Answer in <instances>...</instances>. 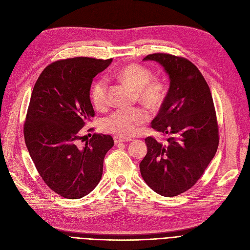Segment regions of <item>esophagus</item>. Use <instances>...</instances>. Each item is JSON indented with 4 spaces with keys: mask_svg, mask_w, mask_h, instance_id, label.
Returning <instances> with one entry per match:
<instances>
[{
    "mask_svg": "<svg viewBox=\"0 0 250 250\" xmlns=\"http://www.w3.org/2000/svg\"><path fill=\"white\" fill-rule=\"evenodd\" d=\"M128 141H131V139H125V138L117 137V136H115V137H114V143H115L116 145H117V144H121V143L128 142Z\"/></svg>",
    "mask_w": 250,
    "mask_h": 250,
    "instance_id": "obj_1",
    "label": "esophagus"
}]
</instances>
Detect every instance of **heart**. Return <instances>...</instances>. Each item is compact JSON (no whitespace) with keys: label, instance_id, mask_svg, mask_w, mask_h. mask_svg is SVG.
<instances>
[{"label":"heart","instance_id":"b5f03b06","mask_svg":"<svg viewBox=\"0 0 250 250\" xmlns=\"http://www.w3.org/2000/svg\"><path fill=\"white\" fill-rule=\"evenodd\" d=\"M118 78L136 90L139 101L150 108H158L167 96V84L160 79H152L153 73L142 65H128L118 72ZM92 104L97 109H104L108 105V83L105 79H98L90 89ZM149 118L142 107L122 108L102 119L101 126L105 132L117 137L129 138L137 135Z\"/></svg>","mask_w":250,"mask_h":250}]
</instances>
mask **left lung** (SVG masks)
Instances as JSON below:
<instances>
[{
	"instance_id": "obj_1",
	"label": "left lung",
	"mask_w": 250,
	"mask_h": 250,
	"mask_svg": "<svg viewBox=\"0 0 250 250\" xmlns=\"http://www.w3.org/2000/svg\"><path fill=\"white\" fill-rule=\"evenodd\" d=\"M165 67L170 84L151 126L169 135L167 144L147 137V154L140 170L147 185L166 197L192 188L204 173L219 147V125L209 86L195 65L167 53L149 54Z\"/></svg>"
}]
</instances>
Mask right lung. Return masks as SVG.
Here are the masks:
<instances>
[{"mask_svg": "<svg viewBox=\"0 0 250 250\" xmlns=\"http://www.w3.org/2000/svg\"><path fill=\"white\" fill-rule=\"evenodd\" d=\"M111 62L89 57L54 61L32 90L23 125L25 144L42 181L61 197L82 198L101 180L113 139L95 133L83 140L81 131L95 116L90 100L93 79Z\"/></svg>", "mask_w": 250, "mask_h": 250, "instance_id": "right-lung-1", "label": "right lung"}]
</instances>
